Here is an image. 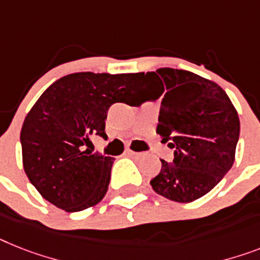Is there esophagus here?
<instances>
[{
    "instance_id": "1",
    "label": "esophagus",
    "mask_w": 260,
    "mask_h": 260,
    "mask_svg": "<svg viewBox=\"0 0 260 260\" xmlns=\"http://www.w3.org/2000/svg\"><path fill=\"white\" fill-rule=\"evenodd\" d=\"M126 155L132 156V158H138V156H141L142 154L141 153H135V151H133V150H126Z\"/></svg>"
}]
</instances>
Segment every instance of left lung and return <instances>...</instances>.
Instances as JSON below:
<instances>
[{
    "label": "left lung",
    "instance_id": "8db88e82",
    "mask_svg": "<svg viewBox=\"0 0 260 260\" xmlns=\"http://www.w3.org/2000/svg\"><path fill=\"white\" fill-rule=\"evenodd\" d=\"M139 74L146 100L164 94L156 133L174 149L173 162L160 159L150 184L165 198L192 202L233 167L241 132L237 110L222 87L191 72L164 68Z\"/></svg>",
    "mask_w": 260,
    "mask_h": 260
}]
</instances>
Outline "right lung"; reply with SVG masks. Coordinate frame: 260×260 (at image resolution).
Listing matches in <instances>:
<instances>
[{
    "label": "right lung",
    "mask_w": 260,
    "mask_h": 260,
    "mask_svg": "<svg viewBox=\"0 0 260 260\" xmlns=\"http://www.w3.org/2000/svg\"><path fill=\"white\" fill-rule=\"evenodd\" d=\"M139 73H73L38 98L21 130L23 169L42 197L68 212L102 201L110 183L113 156L91 153L90 138L107 139L105 119L115 102H143Z\"/></svg>",
    "instance_id": "1"
}]
</instances>
